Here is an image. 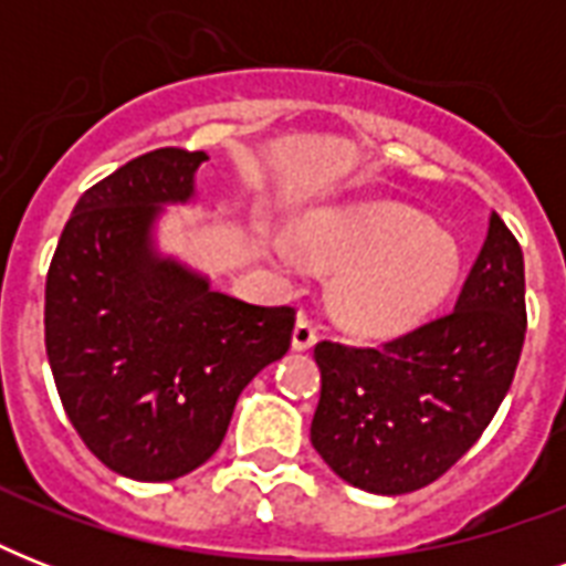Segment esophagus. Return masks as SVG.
Segmentation results:
<instances>
[{"label": "esophagus", "instance_id": "1", "mask_svg": "<svg viewBox=\"0 0 566 566\" xmlns=\"http://www.w3.org/2000/svg\"><path fill=\"white\" fill-rule=\"evenodd\" d=\"M314 344H317V328H314L308 317H300L296 326H293V349L296 353H308Z\"/></svg>", "mask_w": 566, "mask_h": 566}]
</instances>
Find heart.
Listing matches in <instances>:
<instances>
[{
  "instance_id": "b5f03b06",
  "label": "heart",
  "mask_w": 566,
  "mask_h": 566,
  "mask_svg": "<svg viewBox=\"0 0 566 566\" xmlns=\"http://www.w3.org/2000/svg\"><path fill=\"white\" fill-rule=\"evenodd\" d=\"M296 249L314 264L340 266L332 305L358 335H399L422 323L461 270L455 240L396 202L314 213L300 222Z\"/></svg>"
}]
</instances>
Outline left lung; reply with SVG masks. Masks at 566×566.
Masks as SVG:
<instances>
[{
	"label": "left lung",
	"mask_w": 566,
	"mask_h": 566,
	"mask_svg": "<svg viewBox=\"0 0 566 566\" xmlns=\"http://www.w3.org/2000/svg\"><path fill=\"white\" fill-rule=\"evenodd\" d=\"M523 337V249L493 211L449 314L381 346H314L323 390L311 443L361 491H420L482 438L514 381Z\"/></svg>",
	"instance_id": "obj_1"
}]
</instances>
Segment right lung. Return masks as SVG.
<instances>
[{"label": "right lung", "mask_w": 566, "mask_h": 566, "mask_svg": "<svg viewBox=\"0 0 566 566\" xmlns=\"http://www.w3.org/2000/svg\"><path fill=\"white\" fill-rule=\"evenodd\" d=\"M205 153L164 146L75 202L46 275V355L84 447L170 482L220 449L240 390L291 349L296 311L261 308L153 252L161 205L188 202Z\"/></svg>", "instance_id": "1"}]
</instances>
